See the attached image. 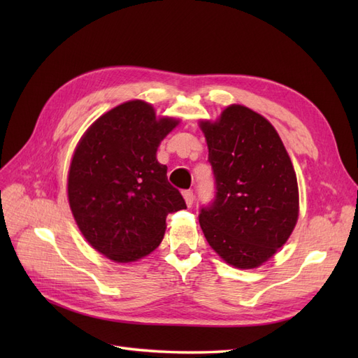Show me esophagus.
<instances>
[{
    "label": "esophagus",
    "mask_w": 358,
    "mask_h": 358,
    "mask_svg": "<svg viewBox=\"0 0 358 358\" xmlns=\"http://www.w3.org/2000/svg\"><path fill=\"white\" fill-rule=\"evenodd\" d=\"M182 194H183V199H185L187 206H188V208H191L192 203H194V192L191 189H187V191H183Z\"/></svg>",
    "instance_id": "obj_1"
}]
</instances>
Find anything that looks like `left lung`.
Returning a JSON list of instances; mask_svg holds the SVG:
<instances>
[{"label":"left lung","instance_id":"left-lung-1","mask_svg":"<svg viewBox=\"0 0 358 358\" xmlns=\"http://www.w3.org/2000/svg\"><path fill=\"white\" fill-rule=\"evenodd\" d=\"M200 127L216 189L199 215L206 241L234 267L262 266L299 218L297 178L285 146L266 117L241 104Z\"/></svg>","mask_w":358,"mask_h":358}]
</instances>
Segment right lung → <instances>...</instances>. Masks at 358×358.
Here are the masks:
<instances>
[{
    "mask_svg": "<svg viewBox=\"0 0 358 358\" xmlns=\"http://www.w3.org/2000/svg\"><path fill=\"white\" fill-rule=\"evenodd\" d=\"M179 121L157 119L140 100L116 106L83 134L69 171V201L79 230L96 251L117 263L150 254L166 218L187 209L167 180L157 149Z\"/></svg>",
    "mask_w": 358,
    "mask_h": 358,
    "instance_id": "obj_1",
    "label": "right lung"
}]
</instances>
